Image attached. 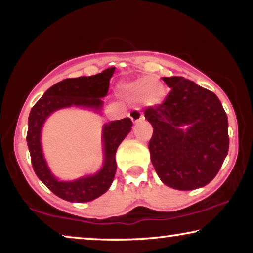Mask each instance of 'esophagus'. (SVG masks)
<instances>
[{"label": "esophagus", "instance_id": "34e87169", "mask_svg": "<svg viewBox=\"0 0 253 253\" xmlns=\"http://www.w3.org/2000/svg\"><path fill=\"white\" fill-rule=\"evenodd\" d=\"M129 116H130V119H131V121H132L133 124H137L138 122H140V121H143L145 119L143 113H141L140 110H138V109L132 110V112L129 114Z\"/></svg>", "mask_w": 253, "mask_h": 253}]
</instances>
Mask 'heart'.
Instances as JSON below:
<instances>
[{
	"label": "heart",
	"instance_id": "heart-1",
	"mask_svg": "<svg viewBox=\"0 0 253 253\" xmlns=\"http://www.w3.org/2000/svg\"><path fill=\"white\" fill-rule=\"evenodd\" d=\"M158 84V86L154 85ZM123 93L130 100H141L144 105L155 106L164 99L165 89L160 83L153 77L138 78L122 86Z\"/></svg>",
	"mask_w": 253,
	"mask_h": 253
}]
</instances>
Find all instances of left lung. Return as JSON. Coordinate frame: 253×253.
<instances>
[{
  "label": "left lung",
  "instance_id": "8db88e82",
  "mask_svg": "<svg viewBox=\"0 0 253 253\" xmlns=\"http://www.w3.org/2000/svg\"><path fill=\"white\" fill-rule=\"evenodd\" d=\"M170 89L161 105L148 107L153 126L148 148L161 182L189 191L215 177L228 154V119L213 92L184 77H164Z\"/></svg>",
  "mask_w": 253,
  "mask_h": 253
}]
</instances>
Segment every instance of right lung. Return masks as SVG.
Listing matches in <instances>:
<instances>
[{
    "instance_id": "add662e5",
    "label": "right lung",
    "mask_w": 253,
    "mask_h": 253,
    "mask_svg": "<svg viewBox=\"0 0 253 253\" xmlns=\"http://www.w3.org/2000/svg\"><path fill=\"white\" fill-rule=\"evenodd\" d=\"M115 67L94 76L64 79L48 88L39 101L31 109L27 129V146L34 172L41 182L60 198L71 203H87L94 200L110 188L115 177L117 147L131 131L132 122L129 117L112 121L102 126V167L95 174L82 176L72 181L57 178L44 158L41 133L43 124L51 114L64 108H83L101 115L103 101L108 93L109 81Z\"/></svg>"
}]
</instances>
